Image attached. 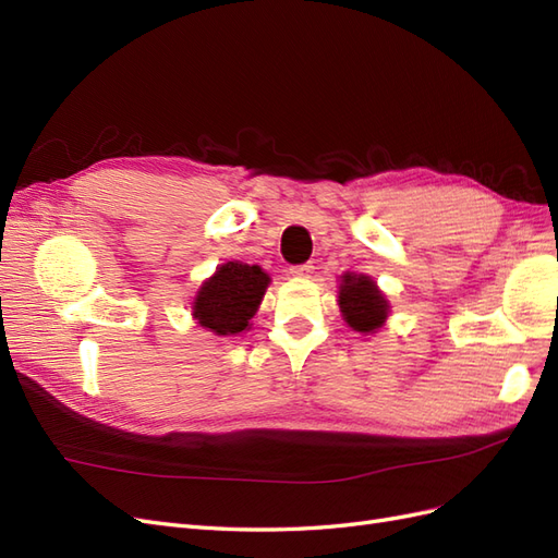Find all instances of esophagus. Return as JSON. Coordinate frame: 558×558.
Wrapping results in <instances>:
<instances>
[{
    "label": "esophagus",
    "instance_id": "34e87169",
    "mask_svg": "<svg viewBox=\"0 0 558 558\" xmlns=\"http://www.w3.org/2000/svg\"><path fill=\"white\" fill-rule=\"evenodd\" d=\"M312 275H314V265L312 263L291 267V277H295V279H310Z\"/></svg>",
    "mask_w": 558,
    "mask_h": 558
}]
</instances>
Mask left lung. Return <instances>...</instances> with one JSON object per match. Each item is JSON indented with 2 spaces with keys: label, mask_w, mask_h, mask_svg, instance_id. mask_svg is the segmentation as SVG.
Masks as SVG:
<instances>
[{
  "label": "left lung",
  "mask_w": 558,
  "mask_h": 558,
  "mask_svg": "<svg viewBox=\"0 0 558 558\" xmlns=\"http://www.w3.org/2000/svg\"><path fill=\"white\" fill-rule=\"evenodd\" d=\"M337 305L351 330L359 335H375L386 324L391 305L377 286V281L367 275L347 272L340 277V291H337Z\"/></svg>",
  "instance_id": "8db88e82"
}]
</instances>
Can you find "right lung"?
<instances>
[{"label":"right lung","instance_id":"add662e5","mask_svg":"<svg viewBox=\"0 0 558 558\" xmlns=\"http://www.w3.org/2000/svg\"><path fill=\"white\" fill-rule=\"evenodd\" d=\"M269 281L272 279L260 265L240 260L218 265L193 298V318L218 337L240 335L251 328Z\"/></svg>","mask_w":558,"mask_h":558}]
</instances>
